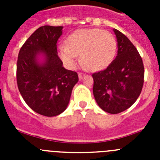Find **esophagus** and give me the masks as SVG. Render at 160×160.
<instances>
[{"mask_svg": "<svg viewBox=\"0 0 160 160\" xmlns=\"http://www.w3.org/2000/svg\"><path fill=\"white\" fill-rule=\"evenodd\" d=\"M84 76H85L84 73H81V72H78V78H79V79H82L83 77H84Z\"/></svg>", "mask_w": 160, "mask_h": 160, "instance_id": "obj_1", "label": "esophagus"}]
</instances>
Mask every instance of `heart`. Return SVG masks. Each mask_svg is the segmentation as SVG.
I'll return each instance as SVG.
<instances>
[{"instance_id":"1","label":"heart","mask_w":160,"mask_h":160,"mask_svg":"<svg viewBox=\"0 0 160 160\" xmlns=\"http://www.w3.org/2000/svg\"><path fill=\"white\" fill-rule=\"evenodd\" d=\"M116 40L111 32L99 29H82L68 37L58 47L59 56L66 66L73 69L78 54L82 62L90 70L107 67L116 53Z\"/></svg>"}]
</instances>
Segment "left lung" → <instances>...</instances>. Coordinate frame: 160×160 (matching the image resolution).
Segmentation results:
<instances>
[{"instance_id":"8db88e82","label":"left lung","mask_w":160,"mask_h":160,"mask_svg":"<svg viewBox=\"0 0 160 160\" xmlns=\"http://www.w3.org/2000/svg\"><path fill=\"white\" fill-rule=\"evenodd\" d=\"M118 42L116 58L106 69L92 74L93 94L98 105L110 114H118L135 103L142 91L144 66L132 42L114 29Z\"/></svg>"}]
</instances>
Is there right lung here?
<instances>
[{
  "instance_id": "right-lung-1",
  "label": "right lung",
  "mask_w": 160,
  "mask_h": 160,
  "mask_svg": "<svg viewBox=\"0 0 160 160\" xmlns=\"http://www.w3.org/2000/svg\"><path fill=\"white\" fill-rule=\"evenodd\" d=\"M62 28L41 26L25 41L18 54V90L32 111L44 116L62 113L69 104L73 87L78 82L77 72L66 70L58 55L57 42ZM40 52L46 56L42 65L36 62Z\"/></svg>"
}]
</instances>
